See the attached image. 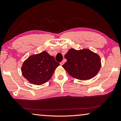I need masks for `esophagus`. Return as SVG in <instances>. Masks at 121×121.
I'll return each mask as SVG.
<instances>
[{
    "mask_svg": "<svg viewBox=\"0 0 121 121\" xmlns=\"http://www.w3.org/2000/svg\"><path fill=\"white\" fill-rule=\"evenodd\" d=\"M60 64L61 65H62L63 64H64V62H63V61H62V62H61L60 63Z\"/></svg>",
    "mask_w": 121,
    "mask_h": 121,
    "instance_id": "34e87169",
    "label": "esophagus"
}]
</instances>
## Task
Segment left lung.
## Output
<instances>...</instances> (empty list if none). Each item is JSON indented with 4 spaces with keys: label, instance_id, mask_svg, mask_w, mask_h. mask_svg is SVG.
I'll return each instance as SVG.
<instances>
[{
    "label": "left lung",
    "instance_id": "left-lung-1",
    "mask_svg": "<svg viewBox=\"0 0 121 121\" xmlns=\"http://www.w3.org/2000/svg\"><path fill=\"white\" fill-rule=\"evenodd\" d=\"M67 62L63 67L69 75L78 79L87 80L95 77L101 67V60L97 54L88 49L71 48L65 56Z\"/></svg>",
    "mask_w": 121,
    "mask_h": 121
}]
</instances>
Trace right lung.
I'll list each match as a JSON object with an SVG mask.
<instances>
[{
  "label": "right lung",
  "instance_id": "1",
  "mask_svg": "<svg viewBox=\"0 0 121 121\" xmlns=\"http://www.w3.org/2000/svg\"><path fill=\"white\" fill-rule=\"evenodd\" d=\"M59 65L54 56L44 51L29 57L23 62L21 71L24 77L30 83L42 85L52 77Z\"/></svg>",
  "mask_w": 121,
  "mask_h": 121
}]
</instances>
